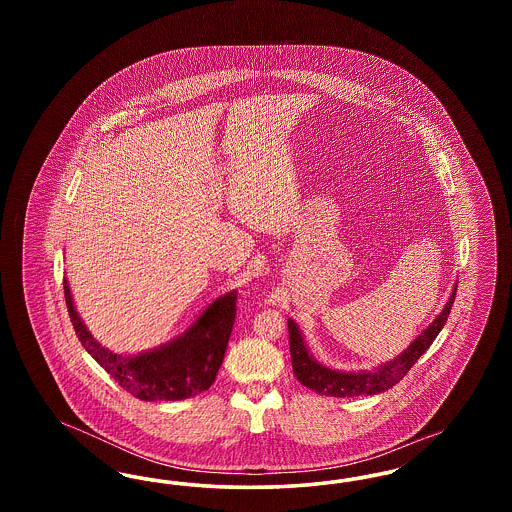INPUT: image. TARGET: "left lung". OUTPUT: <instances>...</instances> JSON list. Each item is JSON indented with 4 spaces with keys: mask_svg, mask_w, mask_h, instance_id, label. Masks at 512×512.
Here are the masks:
<instances>
[{
    "mask_svg": "<svg viewBox=\"0 0 512 512\" xmlns=\"http://www.w3.org/2000/svg\"><path fill=\"white\" fill-rule=\"evenodd\" d=\"M455 295H457V288L445 303L441 315H438L436 320L399 357H395L386 365L378 366L374 370H363V372H340L317 363L309 355V349L303 341L297 324L292 318H288L293 374L305 388L317 391L320 395H330V397H359V395H376V393L390 390L399 380H403V376L413 368L414 363L420 359V355H424L426 349L432 345V341L438 338L441 328L445 326L447 317L451 313Z\"/></svg>",
    "mask_w": 512,
    "mask_h": 512,
    "instance_id": "8db88e82",
    "label": "left lung"
}]
</instances>
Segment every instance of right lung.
<instances>
[{
    "label": "right lung",
    "instance_id": "obj_1",
    "mask_svg": "<svg viewBox=\"0 0 512 512\" xmlns=\"http://www.w3.org/2000/svg\"><path fill=\"white\" fill-rule=\"evenodd\" d=\"M63 290L78 340L122 390L142 401H180L213 386L236 320V292L213 301L192 328L171 343L126 357L92 338L74 309L67 280Z\"/></svg>",
    "mask_w": 512,
    "mask_h": 512
}]
</instances>
